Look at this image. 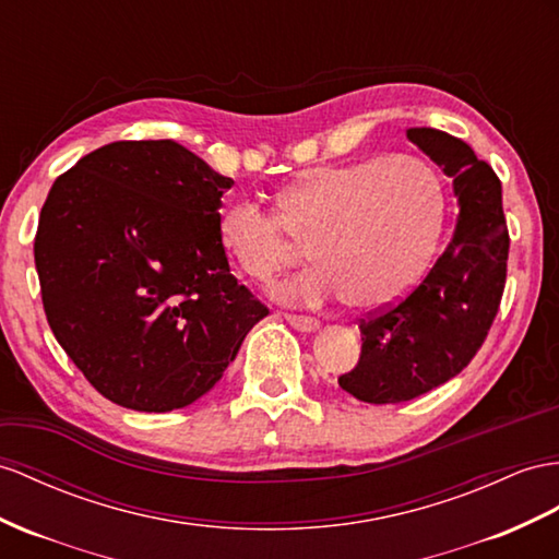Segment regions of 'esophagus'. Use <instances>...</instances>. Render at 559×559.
I'll list each match as a JSON object with an SVG mask.
<instances>
[{
    "label": "esophagus",
    "mask_w": 559,
    "mask_h": 559,
    "mask_svg": "<svg viewBox=\"0 0 559 559\" xmlns=\"http://www.w3.org/2000/svg\"><path fill=\"white\" fill-rule=\"evenodd\" d=\"M283 319L288 321L295 331H299V333H311V331H317L319 328V321L317 319H311V317H297V313H283Z\"/></svg>",
    "instance_id": "obj_1"
}]
</instances>
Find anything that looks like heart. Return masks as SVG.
Instances as JSON below:
<instances>
[{"label":"heart","mask_w":559,"mask_h":559,"mask_svg":"<svg viewBox=\"0 0 559 559\" xmlns=\"http://www.w3.org/2000/svg\"><path fill=\"white\" fill-rule=\"evenodd\" d=\"M441 183L418 155L313 167L278 198V212L252 200L228 207L219 240L242 274L274 278L309 246L317 266L283 283V302L345 295L354 309H382L418 283L441 231Z\"/></svg>","instance_id":"heart-1"}]
</instances>
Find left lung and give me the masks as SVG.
Segmentation results:
<instances>
[{
    "label": "left lung",
    "instance_id": "obj_1",
    "mask_svg": "<svg viewBox=\"0 0 559 559\" xmlns=\"http://www.w3.org/2000/svg\"><path fill=\"white\" fill-rule=\"evenodd\" d=\"M406 136L453 177L461 212L416 288L359 321V364L337 382L366 404L411 402L461 373L491 331L508 274L510 236L496 171L447 132L413 127Z\"/></svg>",
    "mask_w": 559,
    "mask_h": 559
}]
</instances>
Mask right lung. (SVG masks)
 <instances>
[{
  "label": "right lung",
  "mask_w": 559,
  "mask_h": 559,
  "mask_svg": "<svg viewBox=\"0 0 559 559\" xmlns=\"http://www.w3.org/2000/svg\"><path fill=\"white\" fill-rule=\"evenodd\" d=\"M231 186L171 139L108 143L53 181L35 236L41 305L70 361L112 404H193L269 313L219 240Z\"/></svg>",
  "instance_id": "obj_1"
}]
</instances>
